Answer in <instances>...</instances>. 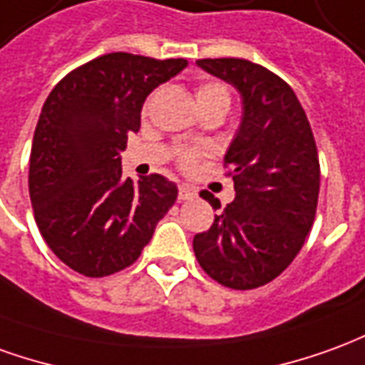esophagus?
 <instances>
[{
    "mask_svg": "<svg viewBox=\"0 0 365 365\" xmlns=\"http://www.w3.org/2000/svg\"><path fill=\"white\" fill-rule=\"evenodd\" d=\"M197 193H195V190H191L190 185H180V191H178V197H180V201H185V200H193Z\"/></svg>",
    "mask_w": 365,
    "mask_h": 365,
    "instance_id": "1",
    "label": "esophagus"
}]
</instances>
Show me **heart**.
I'll use <instances>...</instances> for the list:
<instances>
[{
    "instance_id": "heart-1",
    "label": "heart",
    "mask_w": 365,
    "mask_h": 365,
    "mask_svg": "<svg viewBox=\"0 0 365 365\" xmlns=\"http://www.w3.org/2000/svg\"><path fill=\"white\" fill-rule=\"evenodd\" d=\"M195 98H197V104L205 106V104L215 103V101H229V94L221 85H215V83H207V85H201L195 93ZM201 150H185L180 154V160H182L183 165H191L197 158H200Z\"/></svg>"
}]
</instances>
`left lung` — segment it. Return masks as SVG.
Wrapping results in <instances>:
<instances>
[{
	"label": "left lung",
	"instance_id": "left-lung-1",
	"mask_svg": "<svg viewBox=\"0 0 365 365\" xmlns=\"http://www.w3.org/2000/svg\"><path fill=\"white\" fill-rule=\"evenodd\" d=\"M197 67L237 88L243 116L225 154L235 200L193 237L201 269L235 290L262 287L294 261L314 223L320 164L297 94L269 68L245 58H201ZM221 207L209 191L201 193Z\"/></svg>",
	"mask_w": 365,
	"mask_h": 365
}]
</instances>
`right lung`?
Returning a JSON list of instances; mask_svg holds the SVG:
<instances>
[{
    "mask_svg": "<svg viewBox=\"0 0 365 365\" xmlns=\"http://www.w3.org/2000/svg\"><path fill=\"white\" fill-rule=\"evenodd\" d=\"M187 67L108 53L75 68L41 108L29 160L35 221L49 249L85 277H108L136 261L178 187L152 174L122 178L120 152L156 86Z\"/></svg>",
    "mask_w": 365,
    "mask_h": 365,
    "instance_id": "add662e5",
    "label": "right lung"
}]
</instances>
